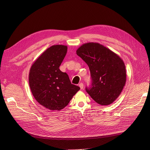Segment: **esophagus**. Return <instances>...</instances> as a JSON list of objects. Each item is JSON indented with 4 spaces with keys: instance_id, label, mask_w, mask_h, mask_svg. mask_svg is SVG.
I'll return each instance as SVG.
<instances>
[{
    "instance_id": "1",
    "label": "esophagus",
    "mask_w": 150,
    "mask_h": 150,
    "mask_svg": "<svg viewBox=\"0 0 150 150\" xmlns=\"http://www.w3.org/2000/svg\"><path fill=\"white\" fill-rule=\"evenodd\" d=\"M79 86H80V89H83V86H84V85H83V84L82 83H80V84H79Z\"/></svg>"
}]
</instances>
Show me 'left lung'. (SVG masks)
I'll return each instance as SVG.
<instances>
[{"label":"left lung","mask_w":150,"mask_h":150,"mask_svg":"<svg viewBox=\"0 0 150 150\" xmlns=\"http://www.w3.org/2000/svg\"><path fill=\"white\" fill-rule=\"evenodd\" d=\"M76 52L88 65L91 72L92 84L86 88V92L102 106L112 103L126 83L123 61L112 50L97 42L85 43Z\"/></svg>","instance_id":"1"}]
</instances>
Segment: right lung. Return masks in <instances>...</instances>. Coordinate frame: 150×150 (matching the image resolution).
<instances>
[{"instance_id": "obj_1", "label": "right lung", "mask_w": 150, "mask_h": 150, "mask_svg": "<svg viewBox=\"0 0 150 150\" xmlns=\"http://www.w3.org/2000/svg\"><path fill=\"white\" fill-rule=\"evenodd\" d=\"M67 51L64 45H54L44 51L31 66L29 86L38 103L53 111L64 108L80 87L71 84L68 75L59 67Z\"/></svg>"}]
</instances>
